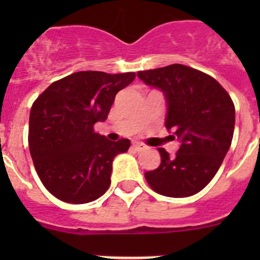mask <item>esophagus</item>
Instances as JSON below:
<instances>
[{
	"instance_id": "obj_1",
	"label": "esophagus",
	"mask_w": 260,
	"mask_h": 260,
	"mask_svg": "<svg viewBox=\"0 0 260 260\" xmlns=\"http://www.w3.org/2000/svg\"><path fill=\"white\" fill-rule=\"evenodd\" d=\"M133 148H134L135 151H143V150H146L147 147L144 146L143 143H139V142H134V143H133Z\"/></svg>"
}]
</instances>
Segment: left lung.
Here are the masks:
<instances>
[{
  "label": "left lung",
  "mask_w": 260,
  "mask_h": 260,
  "mask_svg": "<svg viewBox=\"0 0 260 260\" xmlns=\"http://www.w3.org/2000/svg\"><path fill=\"white\" fill-rule=\"evenodd\" d=\"M137 75L162 92L165 127L180 142L174 156L158 148L161 162L144 173L147 182L165 197L197 194L217 173L232 144L236 110L231 96L212 77L180 63L138 71Z\"/></svg>",
  "instance_id": "left-lung-1"
}]
</instances>
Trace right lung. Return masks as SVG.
<instances>
[{"label":"right lung","instance_id":"obj_1","mask_svg":"<svg viewBox=\"0 0 260 260\" xmlns=\"http://www.w3.org/2000/svg\"><path fill=\"white\" fill-rule=\"evenodd\" d=\"M135 73L78 71L50 84L32 104L28 146L43 185L59 201H96L110 185L112 162L130 141H108L93 125L104 122L117 92Z\"/></svg>","mask_w":260,"mask_h":260}]
</instances>
